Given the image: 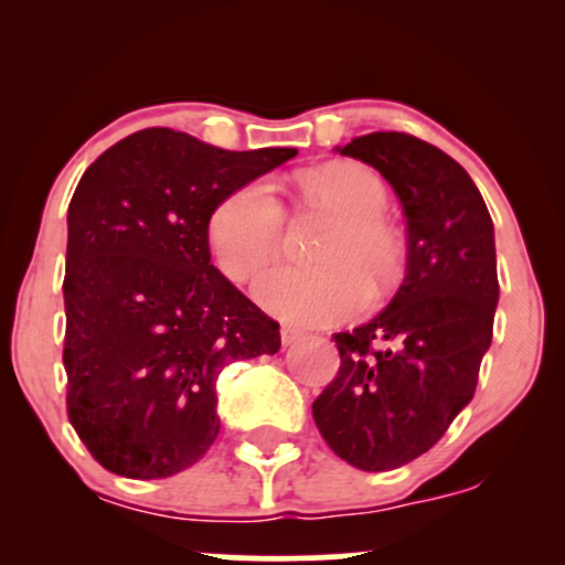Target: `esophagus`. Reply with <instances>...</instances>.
<instances>
[{
	"mask_svg": "<svg viewBox=\"0 0 565 565\" xmlns=\"http://www.w3.org/2000/svg\"><path fill=\"white\" fill-rule=\"evenodd\" d=\"M297 340H302L300 329H295V327H281V342H284V348L295 345Z\"/></svg>",
	"mask_w": 565,
	"mask_h": 565,
	"instance_id": "1",
	"label": "esophagus"
}]
</instances>
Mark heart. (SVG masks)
Returning a JSON list of instances; mask_svg holds the SVG:
<instances>
[{
    "mask_svg": "<svg viewBox=\"0 0 565 565\" xmlns=\"http://www.w3.org/2000/svg\"><path fill=\"white\" fill-rule=\"evenodd\" d=\"M302 191L340 217L321 249L323 265H278L257 278L255 297L291 323H334L364 308L369 281L385 291L404 268V242L385 220L387 188L377 172L337 161L302 174ZM287 215L276 188L255 180L217 204L210 220L215 260L233 281H246L281 252Z\"/></svg>",
    "mask_w": 565,
    "mask_h": 565,
    "instance_id": "1",
    "label": "heart"
}]
</instances>
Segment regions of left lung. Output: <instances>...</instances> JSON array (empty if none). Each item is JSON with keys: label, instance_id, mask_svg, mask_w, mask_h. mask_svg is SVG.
Listing matches in <instances>:
<instances>
[{"label": "left lung", "instance_id": "1", "mask_svg": "<svg viewBox=\"0 0 565 565\" xmlns=\"http://www.w3.org/2000/svg\"><path fill=\"white\" fill-rule=\"evenodd\" d=\"M334 151L398 196L406 276L382 313L334 334L342 364L313 419L348 465L395 470L436 446L476 393L499 302L494 223L470 174L414 135H361Z\"/></svg>", "mask_w": 565, "mask_h": 565}]
</instances>
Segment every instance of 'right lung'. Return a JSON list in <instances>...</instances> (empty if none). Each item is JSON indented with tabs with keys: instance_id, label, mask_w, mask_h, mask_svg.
<instances>
[{
	"instance_id": "obj_1",
	"label": "right lung",
	"mask_w": 565,
	"mask_h": 565,
	"mask_svg": "<svg viewBox=\"0 0 565 565\" xmlns=\"http://www.w3.org/2000/svg\"><path fill=\"white\" fill-rule=\"evenodd\" d=\"M297 148L223 151L148 127L100 153L68 204V419L125 478H170L215 444L217 374L274 355L278 323L212 265L210 220Z\"/></svg>"
}]
</instances>
